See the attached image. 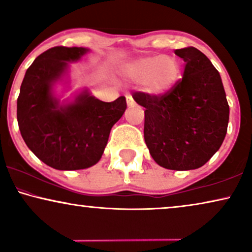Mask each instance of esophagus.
I'll return each instance as SVG.
<instances>
[{"label":"esophagus","instance_id":"obj_1","mask_svg":"<svg viewBox=\"0 0 252 252\" xmlns=\"http://www.w3.org/2000/svg\"><path fill=\"white\" fill-rule=\"evenodd\" d=\"M126 102H127V105H128V106H134V105H135V101H134V98L132 97V95H129V94L126 95Z\"/></svg>","mask_w":252,"mask_h":252}]
</instances>
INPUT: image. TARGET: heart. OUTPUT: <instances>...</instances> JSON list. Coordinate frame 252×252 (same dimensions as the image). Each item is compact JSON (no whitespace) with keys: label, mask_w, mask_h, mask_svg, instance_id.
I'll return each instance as SVG.
<instances>
[{"label":"heart","mask_w":252,"mask_h":252,"mask_svg":"<svg viewBox=\"0 0 252 252\" xmlns=\"http://www.w3.org/2000/svg\"><path fill=\"white\" fill-rule=\"evenodd\" d=\"M181 65L173 56L144 57L126 64L123 73L134 82H141L150 95H161L173 87L180 78Z\"/></svg>","instance_id":"b5f03b06"}]
</instances>
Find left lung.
Instances as JSON below:
<instances>
[{"label":"left lung","mask_w":252,"mask_h":252,"mask_svg":"<svg viewBox=\"0 0 252 252\" xmlns=\"http://www.w3.org/2000/svg\"><path fill=\"white\" fill-rule=\"evenodd\" d=\"M184 77L163 95L134 93L144 111V141L154 160L167 170H195L221 147L229 105L219 72L194 47L174 51Z\"/></svg>","instance_id":"left-lung-1"}]
</instances>
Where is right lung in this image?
I'll use <instances>...</instances> for the list:
<instances>
[{"mask_svg":"<svg viewBox=\"0 0 252 252\" xmlns=\"http://www.w3.org/2000/svg\"><path fill=\"white\" fill-rule=\"evenodd\" d=\"M82 47H54L27 68L17 99L20 134L30 150L48 166L62 171L91 167L101 159L110 130L127 108L126 98L103 102L87 89L74 101L61 103L54 86L68 63L88 53Z\"/></svg>","mask_w":252,"mask_h":252,"instance_id":"right-lung-1","label":"right lung"}]
</instances>
